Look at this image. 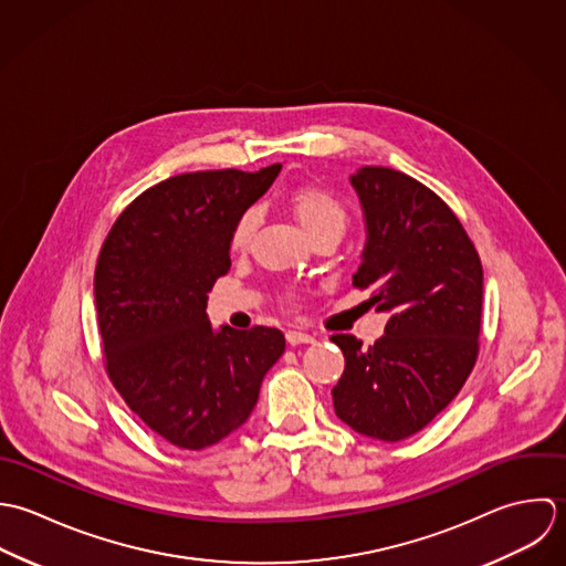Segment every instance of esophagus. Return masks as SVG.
Segmentation results:
<instances>
[{"label": "esophagus", "mask_w": 566, "mask_h": 566, "mask_svg": "<svg viewBox=\"0 0 566 566\" xmlns=\"http://www.w3.org/2000/svg\"><path fill=\"white\" fill-rule=\"evenodd\" d=\"M286 340H289V345H306V343H315V337L313 335H308V333H297V331H289L286 333Z\"/></svg>", "instance_id": "1"}]
</instances>
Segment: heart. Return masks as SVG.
Returning a JSON list of instances; mask_svg holds the SVG:
<instances>
[{
    "instance_id": "b5f03b06",
    "label": "heart",
    "mask_w": 566,
    "mask_h": 566,
    "mask_svg": "<svg viewBox=\"0 0 566 566\" xmlns=\"http://www.w3.org/2000/svg\"><path fill=\"white\" fill-rule=\"evenodd\" d=\"M286 206L311 242L317 238H333L339 242L347 227V210L337 195L319 186H300L289 192ZM255 227L258 212L244 210L229 233L231 251H244L253 238Z\"/></svg>"
}]
</instances>
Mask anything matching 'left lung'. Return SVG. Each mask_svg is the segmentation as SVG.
Here are the masks:
<instances>
[{
	"instance_id": "8db88e82",
	"label": "left lung",
	"mask_w": 566,
	"mask_h": 566,
	"mask_svg": "<svg viewBox=\"0 0 566 566\" xmlns=\"http://www.w3.org/2000/svg\"><path fill=\"white\" fill-rule=\"evenodd\" d=\"M349 184L367 233L352 284L389 319L369 347L333 337L345 356L333 402L356 433L398 442L447 409L472 371L483 269L451 208L413 177L363 166Z\"/></svg>"
}]
</instances>
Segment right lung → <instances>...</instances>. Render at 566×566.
I'll list each match as a JSON object with an SVG mask.
<instances>
[{"label":"right lung","instance_id":"1","mask_svg":"<svg viewBox=\"0 0 566 566\" xmlns=\"http://www.w3.org/2000/svg\"><path fill=\"white\" fill-rule=\"evenodd\" d=\"M282 164L170 177L115 221L94 297L115 389L166 442L201 451L251 416L264 374L284 354L277 328H212L208 293L226 275L229 233Z\"/></svg>","mask_w":566,"mask_h":566}]
</instances>
